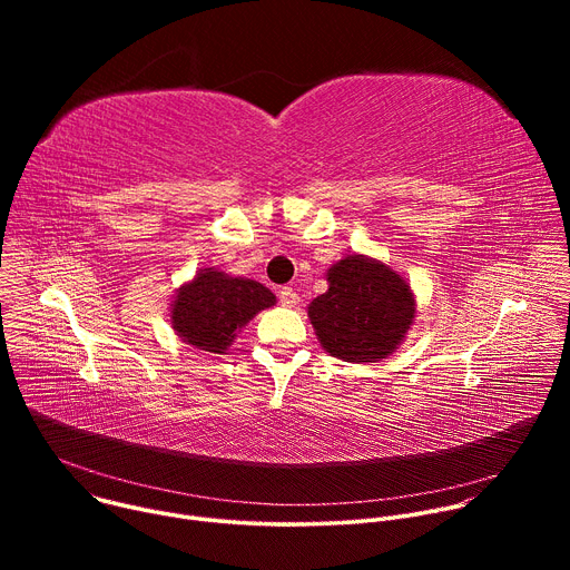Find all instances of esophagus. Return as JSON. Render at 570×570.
I'll list each match as a JSON object with an SVG mask.
<instances>
[{
  "instance_id": "esophagus-1",
  "label": "esophagus",
  "mask_w": 570,
  "mask_h": 570,
  "mask_svg": "<svg viewBox=\"0 0 570 570\" xmlns=\"http://www.w3.org/2000/svg\"><path fill=\"white\" fill-rule=\"evenodd\" d=\"M279 302H282V306H297L299 304V295L291 288V286H284L282 291H279Z\"/></svg>"
}]
</instances>
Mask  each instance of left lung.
<instances>
[{
	"instance_id": "obj_1",
	"label": "left lung",
	"mask_w": 570,
	"mask_h": 570,
	"mask_svg": "<svg viewBox=\"0 0 570 570\" xmlns=\"http://www.w3.org/2000/svg\"><path fill=\"white\" fill-rule=\"evenodd\" d=\"M324 279L327 293L306 306L322 350L347 363H379L392 356L417 317L411 282L367 255H345Z\"/></svg>"
}]
</instances>
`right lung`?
Instances as JSON below:
<instances>
[{"mask_svg": "<svg viewBox=\"0 0 570 570\" xmlns=\"http://www.w3.org/2000/svg\"><path fill=\"white\" fill-rule=\"evenodd\" d=\"M277 297L264 284L234 277L220 268H200L180 284L169 304V324L176 336L207 356L227 354L236 334Z\"/></svg>", "mask_w": 570, "mask_h": 570, "instance_id": "right-lung-1", "label": "right lung"}]
</instances>
